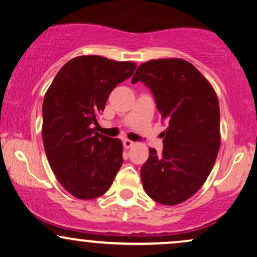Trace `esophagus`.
<instances>
[{
  "mask_svg": "<svg viewBox=\"0 0 257 257\" xmlns=\"http://www.w3.org/2000/svg\"><path fill=\"white\" fill-rule=\"evenodd\" d=\"M122 144H123V148H125V149H130V148H132L135 145L134 142L130 141V139H123Z\"/></svg>",
  "mask_w": 257,
  "mask_h": 257,
  "instance_id": "34e87169",
  "label": "esophagus"
}]
</instances>
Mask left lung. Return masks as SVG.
<instances>
[{"label":"left lung","mask_w":257,"mask_h":257,"mask_svg":"<svg viewBox=\"0 0 257 257\" xmlns=\"http://www.w3.org/2000/svg\"><path fill=\"white\" fill-rule=\"evenodd\" d=\"M153 91L161 118L163 150L149 149L141 169L147 194L174 206L194 195L210 175L220 148L219 102L213 87L185 59H153L139 65L132 83Z\"/></svg>","instance_id":"1"}]
</instances>
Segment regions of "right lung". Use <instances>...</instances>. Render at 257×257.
Returning <instances> with one entry per match:
<instances>
[{"instance_id": "1", "label": "right lung", "mask_w": 257, "mask_h": 257, "mask_svg": "<svg viewBox=\"0 0 257 257\" xmlns=\"http://www.w3.org/2000/svg\"><path fill=\"white\" fill-rule=\"evenodd\" d=\"M137 64L78 56L63 66L43 102V142L52 172L66 192L88 200L104 194L122 164V143L97 132L110 91Z\"/></svg>"}]
</instances>
